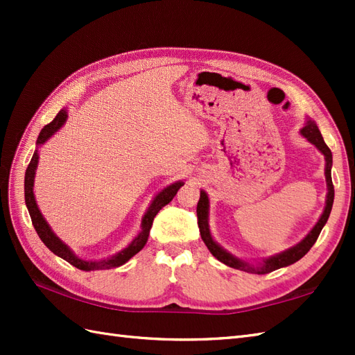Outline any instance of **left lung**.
Returning a JSON list of instances; mask_svg holds the SVG:
<instances>
[{
	"label": "left lung",
	"mask_w": 355,
	"mask_h": 355,
	"mask_svg": "<svg viewBox=\"0 0 355 355\" xmlns=\"http://www.w3.org/2000/svg\"><path fill=\"white\" fill-rule=\"evenodd\" d=\"M300 134L304 135V137L313 143V145L318 148L320 153L325 155V160H327V169H325V177H327V184H328V195H327V206L325 210H323V214L320 216V220L318 221V224L314 225L313 230L308 233V235L300 241L297 245H294L288 250H285L282 253H279L276 256H271V258L263 261L262 266L259 267H254L250 266V263H247L244 261H239L235 256H232L230 253H227L218 245L215 241L210 236V232H209V224H207V210H209V198L205 191H201L200 193V201H198V206H197V216H198V227H200V233H201V238L205 241V244L207 245V248L210 250L215 258L218 261H221L225 266H229L232 268H236V270H243L247 271V273H254V275H267L271 273V271H275L277 268H282L286 266H291L296 261H299L300 258H304V256L310 252V248L314 245L315 241H318L320 232L323 229V225L327 224L329 214H331V209H333V202H334V184H333V180H331V166H333V154H331V149L327 146L325 140H323L322 134L319 131L318 125L311 120H308L306 125L300 130Z\"/></svg>",
	"instance_id": "8db88e82"
}]
</instances>
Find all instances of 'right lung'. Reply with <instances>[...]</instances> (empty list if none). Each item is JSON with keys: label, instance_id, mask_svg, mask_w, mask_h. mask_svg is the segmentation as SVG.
<instances>
[{"label": "right lung", "instance_id": "right-lung-1", "mask_svg": "<svg viewBox=\"0 0 355 355\" xmlns=\"http://www.w3.org/2000/svg\"><path fill=\"white\" fill-rule=\"evenodd\" d=\"M67 120V111L61 110L56 114V117L51 120L49 125H45L41 132H40V137L36 140V145L41 146L42 143L47 141L53 134H55L59 128H61ZM37 149L35 150V154L32 157V160H30L27 169H26V177H24V197H26V206L28 209V214L30 218H32V223H33V227L37 233V236L41 238L42 243L47 245L50 250L58 254L59 258L65 259L67 262H70L71 266H74L79 270H85V271H93V270H110V268H114L119 266H123L126 261H130L134 254H137L143 247H145L148 236H149V230L153 227V221L155 215L160 212V209L164 207L168 202L172 201V198L175 197L177 192L180 187L183 186L182 182L178 183H173L171 186L166 187L164 191H162L160 193L157 195L154 198L153 205L149 206V209L146 210L145 216H143L141 220V232L137 235L132 243L128 245L125 250H122L120 253H117L116 256H112V258L108 259H103V261H84V259H79L76 254H74L69 247H67L61 239H59L55 233L51 232L50 225L47 224V221L44 220V216L41 215L40 209H37V205L35 201V195H33V180H35V171H36V166H37Z\"/></svg>", "mask_w": 355, "mask_h": 355}]
</instances>
